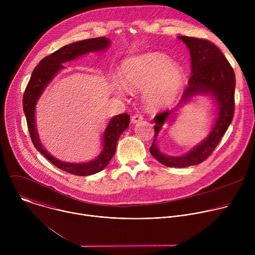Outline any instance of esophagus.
I'll return each instance as SVG.
<instances>
[{"label": "esophagus", "mask_w": 255, "mask_h": 255, "mask_svg": "<svg viewBox=\"0 0 255 255\" xmlns=\"http://www.w3.org/2000/svg\"><path fill=\"white\" fill-rule=\"evenodd\" d=\"M142 119H143V115H141V114H139V113H136V114L132 115V117H131V122H132V123H137V122L141 121Z\"/></svg>", "instance_id": "obj_1"}]
</instances>
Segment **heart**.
Returning <instances> with one entry per match:
<instances>
[{
	"label": "heart",
	"instance_id": "1",
	"mask_svg": "<svg viewBox=\"0 0 255 255\" xmlns=\"http://www.w3.org/2000/svg\"><path fill=\"white\" fill-rule=\"evenodd\" d=\"M121 80L130 92L145 91V100L151 109L169 105L184 84V74L170 59L159 53H149L126 60Z\"/></svg>",
	"mask_w": 255,
	"mask_h": 255
}]
</instances>
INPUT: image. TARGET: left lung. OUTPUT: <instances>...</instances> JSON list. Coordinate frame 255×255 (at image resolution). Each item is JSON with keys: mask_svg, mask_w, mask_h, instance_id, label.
Wrapping results in <instances>:
<instances>
[{"mask_svg": "<svg viewBox=\"0 0 255 255\" xmlns=\"http://www.w3.org/2000/svg\"><path fill=\"white\" fill-rule=\"evenodd\" d=\"M178 38L190 49L192 66V76L188 82V88L180 98L178 107H183L192 97L206 93L216 99L219 114L205 141L188 154L178 157L162 154L155 143L162 124L173 111L166 110L154 117V138L149 150L157 161L169 167H187L206 160L220 143L232 122L235 110V74L222 51L207 39L189 36H178Z\"/></svg>", "mask_w": 255, "mask_h": 255, "instance_id": "obj_1", "label": "left lung"}]
</instances>
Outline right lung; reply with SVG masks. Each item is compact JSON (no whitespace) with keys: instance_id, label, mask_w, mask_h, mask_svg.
I'll return each mask as SVG.
<instances>
[{"instance_id":"1","label":"right lung","mask_w":255,"mask_h":255,"mask_svg":"<svg viewBox=\"0 0 255 255\" xmlns=\"http://www.w3.org/2000/svg\"><path fill=\"white\" fill-rule=\"evenodd\" d=\"M109 44H110V40L108 38L97 37L81 40L61 47L60 49L44 57L39 62V64L34 68L24 92L23 110L26 116L29 134L34 146L52 164L75 175H91L101 171L108 165L116 151V145L120 135L129 126L130 116L126 113L120 114L110 121L104 133V147L102 153L96 159L86 163H67L55 159L43 148L35 129V105L45 89L46 85L50 82L56 72L63 67L62 63L70 61L90 51L104 50L109 46Z\"/></svg>"}]
</instances>
